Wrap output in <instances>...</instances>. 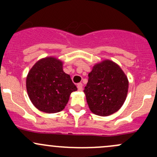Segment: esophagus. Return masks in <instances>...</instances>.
Returning a JSON list of instances; mask_svg holds the SVG:
<instances>
[{
    "mask_svg": "<svg viewBox=\"0 0 157 157\" xmlns=\"http://www.w3.org/2000/svg\"><path fill=\"white\" fill-rule=\"evenodd\" d=\"M77 89H78V90H80V91H81V90H83V84H82L81 83H77Z\"/></svg>",
    "mask_w": 157,
    "mask_h": 157,
    "instance_id": "1",
    "label": "esophagus"
}]
</instances>
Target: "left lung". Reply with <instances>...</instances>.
<instances>
[{
    "label": "left lung",
    "mask_w": 157,
    "mask_h": 157,
    "mask_svg": "<svg viewBox=\"0 0 157 157\" xmlns=\"http://www.w3.org/2000/svg\"><path fill=\"white\" fill-rule=\"evenodd\" d=\"M88 77L83 92L93 113L108 116L122 106L128 94V80L119 66L109 60L103 61L93 67Z\"/></svg>",
    "instance_id": "obj_1"
}]
</instances>
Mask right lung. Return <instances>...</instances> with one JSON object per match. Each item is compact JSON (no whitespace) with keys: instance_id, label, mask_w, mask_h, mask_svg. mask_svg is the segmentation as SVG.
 Wrapping results in <instances>:
<instances>
[{"instance_id":"obj_1","label":"right lung","mask_w":157,"mask_h":157,"mask_svg":"<svg viewBox=\"0 0 157 157\" xmlns=\"http://www.w3.org/2000/svg\"><path fill=\"white\" fill-rule=\"evenodd\" d=\"M26 90L33 105L46 113L64 109L72 92L77 90L68 74L63 71L62 62L52 57L34 64L26 77Z\"/></svg>"}]
</instances>
